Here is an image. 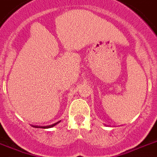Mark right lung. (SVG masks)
<instances>
[{
	"instance_id": "obj_1",
	"label": "right lung",
	"mask_w": 157,
	"mask_h": 157,
	"mask_svg": "<svg viewBox=\"0 0 157 157\" xmlns=\"http://www.w3.org/2000/svg\"><path fill=\"white\" fill-rule=\"evenodd\" d=\"M60 121H59V122H57V123H54V124L52 125H50V126H45V127H39V126H34V127H37V128H39V127H41V128H51V127H53L54 126H56V124H58L59 123Z\"/></svg>"
}]
</instances>
